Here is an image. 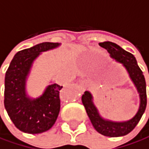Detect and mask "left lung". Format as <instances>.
<instances>
[{"instance_id":"8db88e82","label":"left lung","mask_w":149,"mask_h":149,"mask_svg":"<svg viewBox=\"0 0 149 149\" xmlns=\"http://www.w3.org/2000/svg\"><path fill=\"white\" fill-rule=\"evenodd\" d=\"M99 45L107 49L110 56L116 62L123 63L129 76L135 85L140 95V108L133 118L125 122H114L104 119L99 114L98 109L93 102V96L90 92L86 91L82 95V102L88 115L90 121L99 133L107 137H120L131 132L140 122L147 107V91L146 81L142 70L137 64V61L133 55L125 51L121 47L110 41H104ZM149 72V71H148Z\"/></svg>"}]
</instances>
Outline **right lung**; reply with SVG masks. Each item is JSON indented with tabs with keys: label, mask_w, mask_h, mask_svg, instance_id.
Masks as SVG:
<instances>
[{
	"label": "right lung",
	"mask_w": 149,
	"mask_h": 149,
	"mask_svg": "<svg viewBox=\"0 0 149 149\" xmlns=\"http://www.w3.org/2000/svg\"><path fill=\"white\" fill-rule=\"evenodd\" d=\"M59 43L43 42L17 52L5 74L4 106L8 116L20 131L36 134L49 130L56 123L60 111V91L63 86L49 85L39 98L27 96L26 79L33 61Z\"/></svg>",
	"instance_id": "1"
}]
</instances>
